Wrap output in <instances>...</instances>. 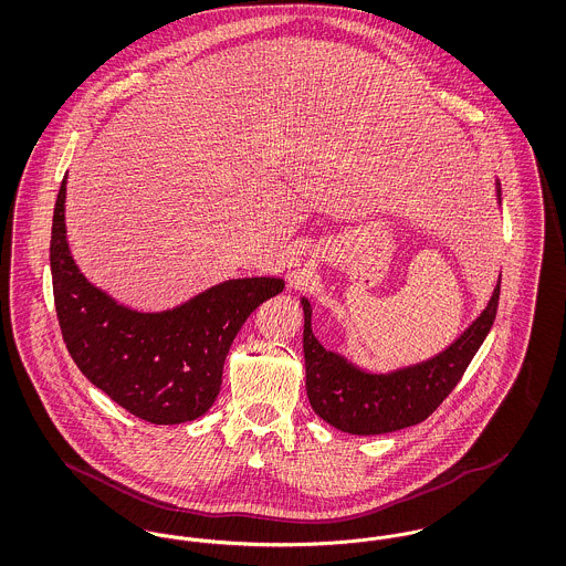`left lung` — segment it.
<instances>
[{
  "label": "left lung",
  "instance_id": "1",
  "mask_svg": "<svg viewBox=\"0 0 566 566\" xmlns=\"http://www.w3.org/2000/svg\"><path fill=\"white\" fill-rule=\"evenodd\" d=\"M501 197V185L496 182ZM501 280L488 307L452 346L429 360L390 374H367L344 356L324 350L312 333V307L303 305V354L305 388L312 409L331 427L350 434H381L399 431L427 420L457 388L475 352L484 344L496 318Z\"/></svg>",
  "mask_w": 566,
  "mask_h": 566
}]
</instances>
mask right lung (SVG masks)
<instances>
[{"instance_id":"obj_1","label":"right lung","mask_w":566,"mask_h":566,"mask_svg":"<svg viewBox=\"0 0 566 566\" xmlns=\"http://www.w3.org/2000/svg\"><path fill=\"white\" fill-rule=\"evenodd\" d=\"M51 271L56 318L74 363L114 403L153 424H182L214 405L238 331L284 289L280 277H240L165 312L116 303L72 259L65 178L54 203Z\"/></svg>"}]
</instances>
